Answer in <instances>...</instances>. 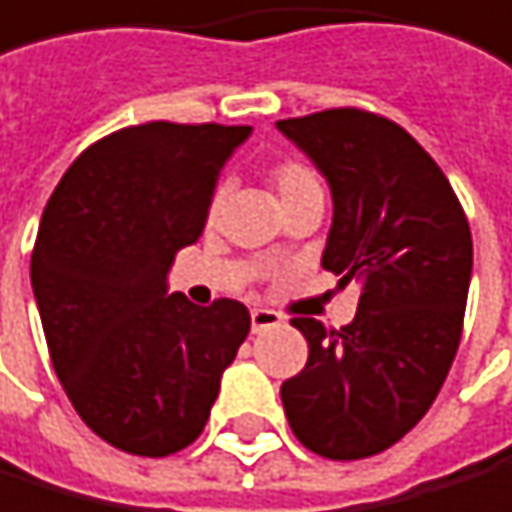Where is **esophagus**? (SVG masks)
<instances>
[{
  "instance_id": "1",
  "label": "esophagus",
  "mask_w": 512,
  "mask_h": 512,
  "mask_svg": "<svg viewBox=\"0 0 512 512\" xmlns=\"http://www.w3.org/2000/svg\"><path fill=\"white\" fill-rule=\"evenodd\" d=\"M250 322H253V331L259 334V331H265V328H275V325H281L284 319H281V312H275V309H253L250 312Z\"/></svg>"
}]
</instances>
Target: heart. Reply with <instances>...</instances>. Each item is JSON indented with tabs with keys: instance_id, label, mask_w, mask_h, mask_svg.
<instances>
[{
	"instance_id": "obj_1",
	"label": "heart",
	"mask_w": 512,
	"mask_h": 512,
	"mask_svg": "<svg viewBox=\"0 0 512 512\" xmlns=\"http://www.w3.org/2000/svg\"><path fill=\"white\" fill-rule=\"evenodd\" d=\"M269 181L275 187V193L281 196V203L294 200V196H303V193H316L322 190V181L316 168H312L309 162L297 159V156H284L278 162H272L269 168ZM218 209H222V190H215L212 203H209V218L218 215Z\"/></svg>"
}]
</instances>
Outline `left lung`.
I'll return each mask as SVG.
<instances>
[{"instance_id":"1","label":"left lung","mask_w":512,"mask_h":512,"mask_svg":"<svg viewBox=\"0 0 512 512\" xmlns=\"http://www.w3.org/2000/svg\"><path fill=\"white\" fill-rule=\"evenodd\" d=\"M331 184L322 269L359 281L341 331L297 316L306 366L281 385L290 432L325 460L397 444L454 366L472 275L466 212L438 162L385 115L325 109L278 121Z\"/></svg>"}]
</instances>
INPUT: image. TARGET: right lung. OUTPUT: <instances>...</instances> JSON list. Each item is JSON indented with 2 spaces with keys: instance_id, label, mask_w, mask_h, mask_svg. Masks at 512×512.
Returning a JSON list of instances; mask_svg holds the SVG:
<instances>
[{
  "instance_id": "right-lung-1",
  "label": "right lung",
  "mask_w": 512,
  "mask_h": 512,
  "mask_svg": "<svg viewBox=\"0 0 512 512\" xmlns=\"http://www.w3.org/2000/svg\"><path fill=\"white\" fill-rule=\"evenodd\" d=\"M247 134L212 121L121 127L71 162L43 209L30 284L52 369L90 432L124 454L168 457L200 438L250 334L243 303L193 306L165 290Z\"/></svg>"
}]
</instances>
